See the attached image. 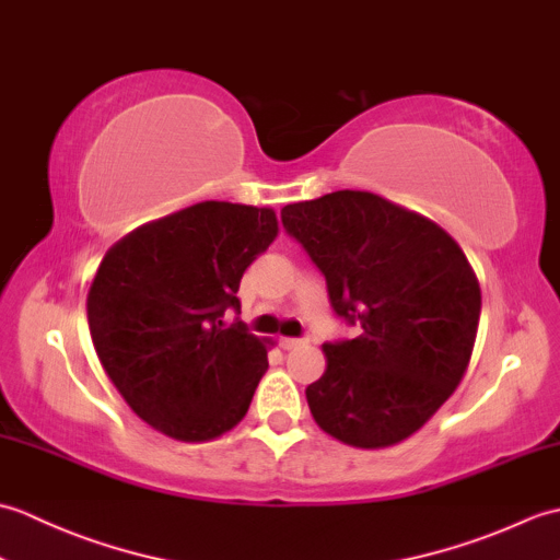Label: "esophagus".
Wrapping results in <instances>:
<instances>
[{
	"label": "esophagus",
	"mask_w": 560,
	"mask_h": 560,
	"mask_svg": "<svg viewBox=\"0 0 560 560\" xmlns=\"http://www.w3.org/2000/svg\"><path fill=\"white\" fill-rule=\"evenodd\" d=\"M303 343H305V339H293V337H281V339H279V347H281L283 351L299 349V347H303Z\"/></svg>",
	"instance_id": "34e87169"
}]
</instances>
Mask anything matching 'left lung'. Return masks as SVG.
<instances>
[{
  "instance_id": "1",
  "label": "left lung",
  "mask_w": 560,
  "mask_h": 560,
  "mask_svg": "<svg viewBox=\"0 0 560 560\" xmlns=\"http://www.w3.org/2000/svg\"><path fill=\"white\" fill-rule=\"evenodd\" d=\"M283 229L325 273L339 317L361 325L325 343L305 397L315 423L351 447L397 445L462 383L481 289L455 237L373 192L339 189L281 209Z\"/></svg>"
}]
</instances>
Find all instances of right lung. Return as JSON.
I'll list each match as a JSON object with an SVG mask.
<instances>
[{"label": "right lung", "mask_w": 560, "mask_h": 560, "mask_svg": "<svg viewBox=\"0 0 560 560\" xmlns=\"http://www.w3.org/2000/svg\"><path fill=\"white\" fill-rule=\"evenodd\" d=\"M279 233L269 207L199 201L127 233L91 281L86 315L103 371L141 421L207 443L243 421L273 341L241 311L245 269Z\"/></svg>", "instance_id": "right-lung-1"}]
</instances>
